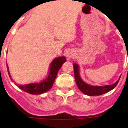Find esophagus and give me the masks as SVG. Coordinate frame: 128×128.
I'll list each match as a JSON object with an SVG mask.
<instances>
[{"label": "esophagus", "instance_id": "esophagus-1", "mask_svg": "<svg viewBox=\"0 0 128 128\" xmlns=\"http://www.w3.org/2000/svg\"><path fill=\"white\" fill-rule=\"evenodd\" d=\"M68 57H70V56H68Z\"/></svg>", "mask_w": 128, "mask_h": 128}]
</instances>
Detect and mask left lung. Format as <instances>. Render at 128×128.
<instances>
[{"label": "left lung", "mask_w": 128, "mask_h": 128, "mask_svg": "<svg viewBox=\"0 0 128 128\" xmlns=\"http://www.w3.org/2000/svg\"><path fill=\"white\" fill-rule=\"evenodd\" d=\"M73 66H74V78H75L77 86L80 90V91L86 95L92 96H100L107 93L112 90H113L117 86L120 80L119 78V80H118L115 84L112 85H106L104 86H95L89 85L85 83L84 81H82L80 78V74H79V66L78 64H74Z\"/></svg>", "instance_id": "1"}]
</instances>
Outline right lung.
Here are the masks:
<instances>
[{"label":"right lung","mask_w":128,"mask_h":128,"mask_svg":"<svg viewBox=\"0 0 128 128\" xmlns=\"http://www.w3.org/2000/svg\"><path fill=\"white\" fill-rule=\"evenodd\" d=\"M66 62V58L64 56L58 57L52 61L50 64V68L49 70V74L48 77L44 80L42 82L40 83H32V84H25V85H17L20 89L22 90L23 91L26 92L27 93L30 94H41L44 92H46L52 88V85L54 84V82L56 77L58 74V70L62 67L63 63ZM8 68V73L11 78L8 71V67L7 66Z\"/></svg>","instance_id":"obj_1"}]
</instances>
